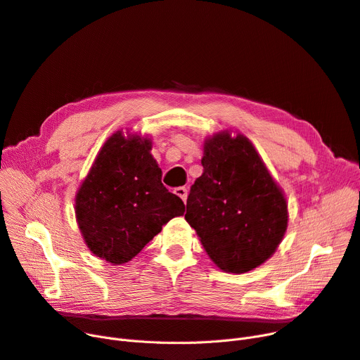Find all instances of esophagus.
<instances>
[{
  "label": "esophagus",
  "mask_w": 360,
  "mask_h": 360,
  "mask_svg": "<svg viewBox=\"0 0 360 360\" xmlns=\"http://www.w3.org/2000/svg\"><path fill=\"white\" fill-rule=\"evenodd\" d=\"M175 194H176L178 197H181V198H182V201H186V197H188V188H185V186H179V188H176V190H175Z\"/></svg>",
  "instance_id": "1"
}]
</instances>
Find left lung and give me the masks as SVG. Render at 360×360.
Here are the masks:
<instances>
[{"mask_svg":"<svg viewBox=\"0 0 360 360\" xmlns=\"http://www.w3.org/2000/svg\"><path fill=\"white\" fill-rule=\"evenodd\" d=\"M201 165L186 200L185 220L226 273L266 262L288 229V201L248 137L223 129L205 137Z\"/></svg>","mask_w":360,"mask_h":360,"instance_id":"obj_1","label":"left lung"}]
</instances>
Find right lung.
I'll return each mask as SVG.
<instances>
[{"label":"right lung","mask_w":360,"mask_h":360,"mask_svg":"<svg viewBox=\"0 0 360 360\" xmlns=\"http://www.w3.org/2000/svg\"><path fill=\"white\" fill-rule=\"evenodd\" d=\"M151 146L147 136L113 132L75 193V220L84 243L113 266L131 261L162 226L185 212L182 200L162 184Z\"/></svg>","instance_id":"obj_1"}]
</instances>
